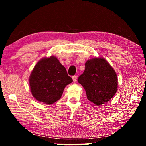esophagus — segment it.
Returning <instances> with one entry per match:
<instances>
[{"label":"esophagus","mask_w":146,"mask_h":146,"mask_svg":"<svg viewBox=\"0 0 146 146\" xmlns=\"http://www.w3.org/2000/svg\"><path fill=\"white\" fill-rule=\"evenodd\" d=\"M72 78H73V80L74 81V82H76V80H77V76H76V75L73 76H72Z\"/></svg>","instance_id":"34e87169"}]
</instances>
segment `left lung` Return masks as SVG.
Returning a JSON list of instances; mask_svg holds the SVG:
<instances>
[{
    "instance_id": "8db88e82",
    "label": "left lung",
    "mask_w": 146,
    "mask_h": 146,
    "mask_svg": "<svg viewBox=\"0 0 146 146\" xmlns=\"http://www.w3.org/2000/svg\"><path fill=\"white\" fill-rule=\"evenodd\" d=\"M85 70L78 82L83 86L87 98L100 106L111 99L118 88L115 71L104 58H94L85 64Z\"/></svg>"
}]
</instances>
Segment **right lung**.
<instances>
[{
  "label": "right lung",
  "instance_id": "obj_1",
  "mask_svg": "<svg viewBox=\"0 0 146 146\" xmlns=\"http://www.w3.org/2000/svg\"><path fill=\"white\" fill-rule=\"evenodd\" d=\"M72 82L66 68L54 56L39 60L29 78L32 95L47 104H52L60 99L64 88Z\"/></svg>",
  "mask_w": 146,
  "mask_h": 146
}]
</instances>
